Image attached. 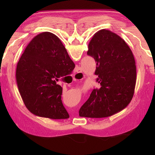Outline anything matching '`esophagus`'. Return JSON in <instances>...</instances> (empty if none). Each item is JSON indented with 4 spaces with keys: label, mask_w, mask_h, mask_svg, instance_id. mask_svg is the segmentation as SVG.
Here are the masks:
<instances>
[{
    "label": "esophagus",
    "mask_w": 155,
    "mask_h": 155,
    "mask_svg": "<svg viewBox=\"0 0 155 155\" xmlns=\"http://www.w3.org/2000/svg\"><path fill=\"white\" fill-rule=\"evenodd\" d=\"M84 75L83 73L82 72V70L80 68H78L77 71V72L74 74L73 77V81H77V80H81L83 78Z\"/></svg>",
    "instance_id": "obj_1"
}]
</instances>
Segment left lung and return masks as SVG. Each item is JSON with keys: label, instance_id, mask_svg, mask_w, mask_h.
Returning <instances> with one entry per match:
<instances>
[{"label": "left lung", "instance_id": "1", "mask_svg": "<svg viewBox=\"0 0 155 155\" xmlns=\"http://www.w3.org/2000/svg\"><path fill=\"white\" fill-rule=\"evenodd\" d=\"M87 54L96 62L94 74L101 84L79 110V116L104 118L124 109L134 94L137 68L130 48L110 31H98L88 44Z\"/></svg>", "mask_w": 155, "mask_h": 155}]
</instances>
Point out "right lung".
<instances>
[{
	"label": "right lung",
	"mask_w": 155,
	"mask_h": 155,
	"mask_svg": "<svg viewBox=\"0 0 155 155\" xmlns=\"http://www.w3.org/2000/svg\"><path fill=\"white\" fill-rule=\"evenodd\" d=\"M74 67L55 35L45 32L32 38L16 71L18 89L27 109L36 116L51 119L69 118L62 103V88L57 82Z\"/></svg>",
	"instance_id": "add662e5"
}]
</instances>
